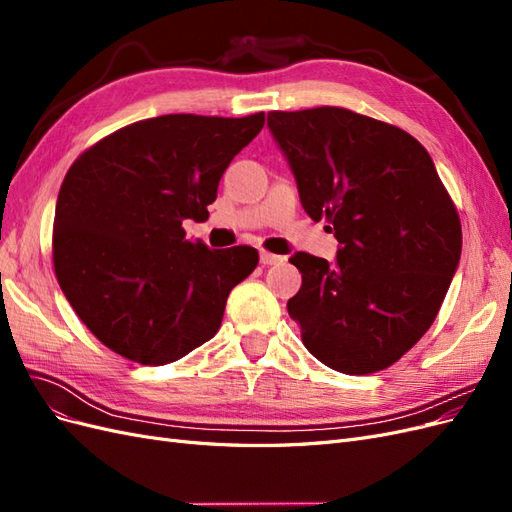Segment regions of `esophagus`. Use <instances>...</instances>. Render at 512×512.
<instances>
[{"mask_svg":"<svg viewBox=\"0 0 512 512\" xmlns=\"http://www.w3.org/2000/svg\"><path fill=\"white\" fill-rule=\"evenodd\" d=\"M286 260V256H280V254H273V252H267V250H260V262L262 265H282V262Z\"/></svg>","mask_w":512,"mask_h":512,"instance_id":"34e87169","label":"esophagus"}]
</instances>
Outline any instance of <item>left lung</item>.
<instances>
[{"label": "left lung", "mask_w": 512, "mask_h": 512, "mask_svg": "<svg viewBox=\"0 0 512 512\" xmlns=\"http://www.w3.org/2000/svg\"><path fill=\"white\" fill-rule=\"evenodd\" d=\"M312 220H327L337 258L297 252L288 301L305 348L350 376L399 361L431 322L461 256V222L427 149L391 123L348 108L271 111Z\"/></svg>", "instance_id": "left-lung-1"}]
</instances>
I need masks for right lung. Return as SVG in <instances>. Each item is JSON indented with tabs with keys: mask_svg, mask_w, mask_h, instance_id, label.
<instances>
[{
	"mask_svg": "<svg viewBox=\"0 0 512 512\" xmlns=\"http://www.w3.org/2000/svg\"><path fill=\"white\" fill-rule=\"evenodd\" d=\"M265 126L247 117L162 115L83 151L53 222L57 282L85 327L113 352L166 365L218 333L230 290L258 265L250 245L209 250L185 239L203 222L224 170Z\"/></svg>",
	"mask_w": 512,
	"mask_h": 512,
	"instance_id": "1",
	"label": "right lung"
}]
</instances>
